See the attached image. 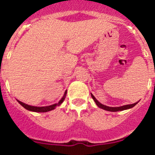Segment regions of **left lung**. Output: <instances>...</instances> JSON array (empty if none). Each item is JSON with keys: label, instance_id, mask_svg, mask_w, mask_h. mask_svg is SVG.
Masks as SVG:
<instances>
[{"label": "left lung", "instance_id": "1", "mask_svg": "<svg viewBox=\"0 0 155 155\" xmlns=\"http://www.w3.org/2000/svg\"><path fill=\"white\" fill-rule=\"evenodd\" d=\"M91 97H92L93 100L94 101V102L96 103V105H98V107L101 108L102 109H105L106 111H109V112H118V111H123V110H126V109H131L133 108L134 106L137 104V102H135L134 104H130V105H123V106H120V107H109V106H107V105H102V103H100L98 102V100L96 98H94V96L92 94H91Z\"/></svg>", "mask_w": 155, "mask_h": 155}]
</instances>
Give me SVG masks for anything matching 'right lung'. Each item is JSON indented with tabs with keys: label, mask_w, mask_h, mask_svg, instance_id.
Masks as SVG:
<instances>
[{
	"label": "right lung",
	"mask_w": 155,
	"mask_h": 155,
	"mask_svg": "<svg viewBox=\"0 0 155 155\" xmlns=\"http://www.w3.org/2000/svg\"><path fill=\"white\" fill-rule=\"evenodd\" d=\"M66 94H67V91L64 92V96H63V98H61L60 101H59L58 103L53 104V105H49V106H42V107H37V106H32V105H28V104H25V103H24V102H21V101H18V100H17V101L18 102V103L20 104V105H22L23 107H24L25 109H27V110L31 111V112H36V113H46V112H49V111L53 110V109H55L57 106L61 105V103H62V102L64 101V99H65Z\"/></svg>",
	"instance_id": "1"
}]
</instances>
